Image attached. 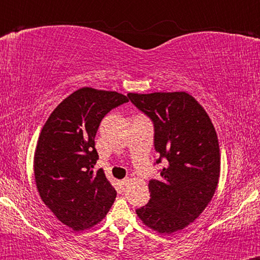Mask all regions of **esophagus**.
<instances>
[{
    "mask_svg": "<svg viewBox=\"0 0 260 260\" xmlns=\"http://www.w3.org/2000/svg\"><path fill=\"white\" fill-rule=\"evenodd\" d=\"M121 185H123V186H127V184H129V182H130V179L129 178H125V179H123V180H121Z\"/></svg>",
    "mask_w": 260,
    "mask_h": 260,
    "instance_id": "1",
    "label": "esophagus"
}]
</instances>
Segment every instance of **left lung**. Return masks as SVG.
Masks as SVG:
<instances>
[{
  "label": "left lung",
  "mask_w": 260,
  "mask_h": 260,
  "mask_svg": "<svg viewBox=\"0 0 260 260\" xmlns=\"http://www.w3.org/2000/svg\"><path fill=\"white\" fill-rule=\"evenodd\" d=\"M154 125V148L167 167L148 184L151 200L136 210L143 224L173 234L194 221L214 196L220 149L209 115L187 92L127 93Z\"/></svg>",
  "instance_id": "obj_1"
}]
</instances>
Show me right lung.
I'll use <instances>...</instances> for the list:
<instances>
[{
	"mask_svg": "<svg viewBox=\"0 0 260 260\" xmlns=\"http://www.w3.org/2000/svg\"><path fill=\"white\" fill-rule=\"evenodd\" d=\"M126 102L115 91L79 88L56 107L40 134L36 187L47 208L74 231L102 221L117 197L103 169L93 172L99 159L94 136L107 113Z\"/></svg>",
	"mask_w": 260,
	"mask_h": 260,
	"instance_id": "1",
	"label": "right lung"
}]
</instances>
